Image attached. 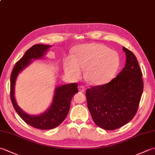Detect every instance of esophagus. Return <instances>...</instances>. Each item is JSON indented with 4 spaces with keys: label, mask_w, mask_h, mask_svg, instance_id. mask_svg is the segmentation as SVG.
Instances as JSON below:
<instances>
[{
    "label": "esophagus",
    "mask_w": 155,
    "mask_h": 155,
    "mask_svg": "<svg viewBox=\"0 0 155 155\" xmlns=\"http://www.w3.org/2000/svg\"><path fill=\"white\" fill-rule=\"evenodd\" d=\"M78 91L83 93V92H84L85 91V88L84 87V86H82V85H81V86L78 87Z\"/></svg>",
    "instance_id": "obj_1"
}]
</instances>
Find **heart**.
I'll list each match as a JSON object with an SVG mask.
<instances>
[{
  "label": "heart",
  "mask_w": 155,
  "mask_h": 155,
  "mask_svg": "<svg viewBox=\"0 0 155 155\" xmlns=\"http://www.w3.org/2000/svg\"><path fill=\"white\" fill-rule=\"evenodd\" d=\"M119 56L105 45L98 43L85 44L74 49L73 58L64 61V72L74 79L79 78L83 70L92 84L102 85L113 79L120 67Z\"/></svg>",
  "instance_id": "b5f03b06"
}]
</instances>
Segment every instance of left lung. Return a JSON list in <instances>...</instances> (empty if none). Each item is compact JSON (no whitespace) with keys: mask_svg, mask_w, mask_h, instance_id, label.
Instances as JSON below:
<instances>
[{"mask_svg":"<svg viewBox=\"0 0 155 155\" xmlns=\"http://www.w3.org/2000/svg\"><path fill=\"white\" fill-rule=\"evenodd\" d=\"M126 64L109 83L88 88L87 106L98 127L113 130L123 127L136 114L143 91L142 72L134 54L123 47Z\"/></svg>","mask_w":155,"mask_h":155,"instance_id":"1","label":"left lung"}]
</instances>
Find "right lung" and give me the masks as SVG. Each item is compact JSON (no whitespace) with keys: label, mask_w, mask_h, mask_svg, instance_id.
Here are the masks:
<instances>
[{"label":"right lung","mask_w":155,"mask_h":155,"mask_svg":"<svg viewBox=\"0 0 155 155\" xmlns=\"http://www.w3.org/2000/svg\"><path fill=\"white\" fill-rule=\"evenodd\" d=\"M51 45L38 44L33 45L26 51L24 56L16 62L11 75V99L16 113L26 123L42 130L52 129L61 124L67 116L71 102L74 95L78 93L77 83H71L55 88L52 104L48 110L39 115L28 114L19 108L15 98V85L20 72L31 64L32 59L43 57Z\"/></svg>","instance_id":"obj_1"}]
</instances>
